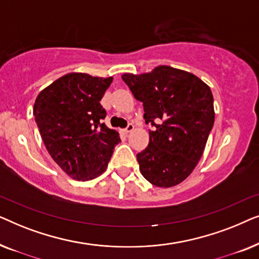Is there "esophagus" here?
Returning <instances> with one entry per match:
<instances>
[{"label": "esophagus", "instance_id": "esophagus-1", "mask_svg": "<svg viewBox=\"0 0 259 259\" xmlns=\"http://www.w3.org/2000/svg\"><path fill=\"white\" fill-rule=\"evenodd\" d=\"M133 130H134L133 123H128V125H127V127L125 128V131H123V132H125V133H131Z\"/></svg>", "mask_w": 259, "mask_h": 259}]
</instances>
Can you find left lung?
I'll return each mask as SVG.
<instances>
[{"label": "left lung", "instance_id": "1", "mask_svg": "<svg viewBox=\"0 0 259 259\" xmlns=\"http://www.w3.org/2000/svg\"><path fill=\"white\" fill-rule=\"evenodd\" d=\"M123 82L143 102L150 143L137 154L141 175L158 187L178 185L203 155L214 122L213 95L199 77L169 66L151 73L123 74Z\"/></svg>", "mask_w": 259, "mask_h": 259}]
</instances>
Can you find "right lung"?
<instances>
[{
	"mask_svg": "<svg viewBox=\"0 0 259 259\" xmlns=\"http://www.w3.org/2000/svg\"><path fill=\"white\" fill-rule=\"evenodd\" d=\"M113 77L66 74L40 92L34 116L48 153L75 180H91L107 168L119 133L102 122L100 104Z\"/></svg>",
	"mask_w": 259,
	"mask_h": 259,
	"instance_id": "1",
	"label": "right lung"
}]
</instances>
